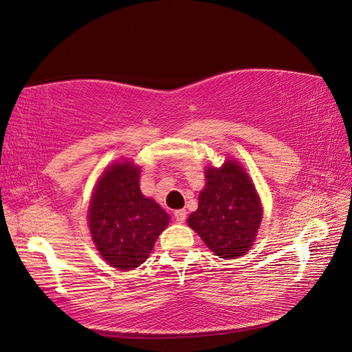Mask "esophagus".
Instances as JSON below:
<instances>
[{"label": "esophagus", "mask_w": 352, "mask_h": 352, "mask_svg": "<svg viewBox=\"0 0 352 352\" xmlns=\"http://www.w3.org/2000/svg\"><path fill=\"white\" fill-rule=\"evenodd\" d=\"M175 220H176V223H185V220H186V212H185L184 209L175 210Z\"/></svg>", "instance_id": "esophagus-1"}]
</instances>
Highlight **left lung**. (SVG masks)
<instances>
[{"label":"left lung","instance_id":"left-lung-1","mask_svg":"<svg viewBox=\"0 0 352 352\" xmlns=\"http://www.w3.org/2000/svg\"><path fill=\"white\" fill-rule=\"evenodd\" d=\"M206 185L199 208L188 217L190 228L223 259H238L252 248L262 221V205L254 184L236 160L205 170Z\"/></svg>","mask_w":352,"mask_h":352}]
</instances>
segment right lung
I'll use <instances>...</instances> for the list:
<instances>
[{
  "instance_id": "1",
  "label": "right lung",
  "mask_w": 352,
  "mask_h": 352,
  "mask_svg": "<svg viewBox=\"0 0 352 352\" xmlns=\"http://www.w3.org/2000/svg\"><path fill=\"white\" fill-rule=\"evenodd\" d=\"M140 167L128 160L108 166L93 191L89 228L102 259L120 271L146 262L170 217L140 191Z\"/></svg>"
}]
</instances>
